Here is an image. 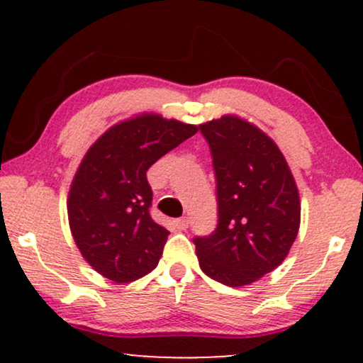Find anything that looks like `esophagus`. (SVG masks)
<instances>
[{"mask_svg": "<svg viewBox=\"0 0 363 363\" xmlns=\"http://www.w3.org/2000/svg\"><path fill=\"white\" fill-rule=\"evenodd\" d=\"M175 225H177L178 230H186L188 225H190V220H188L186 216L178 218V220H175Z\"/></svg>", "mask_w": 363, "mask_h": 363, "instance_id": "obj_1", "label": "esophagus"}]
</instances>
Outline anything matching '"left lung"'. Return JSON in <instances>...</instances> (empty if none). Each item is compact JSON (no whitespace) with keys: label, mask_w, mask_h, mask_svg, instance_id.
<instances>
[{"label":"left lung","mask_w":363,"mask_h":363,"mask_svg":"<svg viewBox=\"0 0 363 363\" xmlns=\"http://www.w3.org/2000/svg\"><path fill=\"white\" fill-rule=\"evenodd\" d=\"M216 177L218 225L196 236L201 271L230 287L251 284L289 255L301 225L299 190L279 147L236 116L201 123Z\"/></svg>","instance_id":"1"}]
</instances>
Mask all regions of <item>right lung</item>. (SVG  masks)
Segmentation results:
<instances>
[{"instance_id": "right-lung-1", "label": "right lung", "mask_w": 363, "mask_h": 363, "mask_svg": "<svg viewBox=\"0 0 363 363\" xmlns=\"http://www.w3.org/2000/svg\"><path fill=\"white\" fill-rule=\"evenodd\" d=\"M196 132L191 123L140 113L104 132L84 155L67 216L79 251L99 274L130 282L155 269L170 233L150 216L147 170Z\"/></svg>"}]
</instances>
